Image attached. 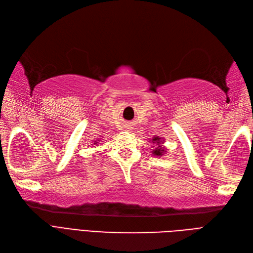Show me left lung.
<instances>
[{"mask_svg": "<svg viewBox=\"0 0 253 253\" xmlns=\"http://www.w3.org/2000/svg\"><path fill=\"white\" fill-rule=\"evenodd\" d=\"M151 142L154 143V144H156V145L158 146V147H157L156 149H153V151H152V153L154 154V156L161 157V156H163V154H164V153L166 152L165 148H163L162 146H161V144L163 143V140H162V138H161L160 136H154V137H152ZM153 147H154V146H153Z\"/></svg>", "mask_w": 253, "mask_h": 253, "instance_id": "obj_1", "label": "left lung"}]
</instances>
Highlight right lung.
Listing matches in <instances>:
<instances>
[{
	"label": "right lung",
	"instance_id": "obj_1",
	"mask_svg": "<svg viewBox=\"0 0 253 253\" xmlns=\"http://www.w3.org/2000/svg\"><path fill=\"white\" fill-rule=\"evenodd\" d=\"M94 144H97V141H94Z\"/></svg>",
	"mask_w": 253,
	"mask_h": 253
}]
</instances>
